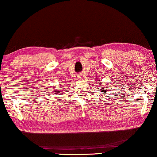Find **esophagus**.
<instances>
[{"label":"esophagus","instance_id":"obj_1","mask_svg":"<svg viewBox=\"0 0 157 157\" xmlns=\"http://www.w3.org/2000/svg\"><path fill=\"white\" fill-rule=\"evenodd\" d=\"M78 78L80 79H83L85 78H84V76L83 75H79V76H78Z\"/></svg>","mask_w":157,"mask_h":157}]
</instances>
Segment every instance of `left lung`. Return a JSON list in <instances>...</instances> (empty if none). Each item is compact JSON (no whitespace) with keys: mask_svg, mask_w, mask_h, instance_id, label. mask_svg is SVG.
Returning a JSON list of instances; mask_svg holds the SVG:
<instances>
[{"mask_svg":"<svg viewBox=\"0 0 157 157\" xmlns=\"http://www.w3.org/2000/svg\"><path fill=\"white\" fill-rule=\"evenodd\" d=\"M99 83L100 84H99V86H100V92H103V93H106L107 91H108L110 89H109V86H103V83L102 82H100ZM103 86V87H102L101 86Z\"/></svg>","mask_w":157,"mask_h":157,"instance_id":"obj_1","label":"left lung"}]
</instances>
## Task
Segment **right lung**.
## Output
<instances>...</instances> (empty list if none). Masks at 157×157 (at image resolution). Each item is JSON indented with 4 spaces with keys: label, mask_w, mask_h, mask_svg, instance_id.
Masks as SVG:
<instances>
[{
    "label": "right lung",
    "mask_w": 157,
    "mask_h": 157,
    "mask_svg": "<svg viewBox=\"0 0 157 157\" xmlns=\"http://www.w3.org/2000/svg\"><path fill=\"white\" fill-rule=\"evenodd\" d=\"M63 85H65V84H61L60 86H59V89H55V95H61L62 94V91H63ZM65 89H67V88H65Z\"/></svg>",
    "instance_id": "obj_1"
}]
</instances>
